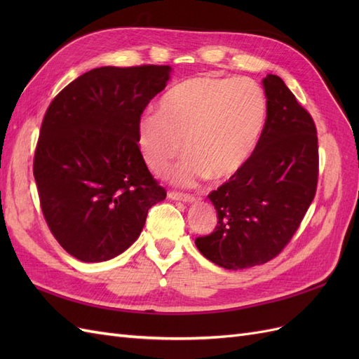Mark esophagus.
<instances>
[{"label":"esophagus","mask_w":359,"mask_h":359,"mask_svg":"<svg viewBox=\"0 0 359 359\" xmlns=\"http://www.w3.org/2000/svg\"><path fill=\"white\" fill-rule=\"evenodd\" d=\"M168 196L173 201H182V202H194L196 201V198L193 196V194H187V193H180V191H173V190H169L168 191Z\"/></svg>","instance_id":"obj_1"}]
</instances>
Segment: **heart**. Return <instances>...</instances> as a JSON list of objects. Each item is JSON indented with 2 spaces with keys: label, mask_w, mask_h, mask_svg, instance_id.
Segmentation results:
<instances>
[{
  "label": "heart",
  "mask_w": 359,
  "mask_h": 359,
  "mask_svg": "<svg viewBox=\"0 0 359 359\" xmlns=\"http://www.w3.org/2000/svg\"><path fill=\"white\" fill-rule=\"evenodd\" d=\"M265 119L266 100L255 81L196 76L173 86L157 112L140 119L137 144L147 165L161 172L180 156L184 140L187 156L172 170L177 182L226 180L252 157Z\"/></svg>",
  "instance_id": "heart-1"
}]
</instances>
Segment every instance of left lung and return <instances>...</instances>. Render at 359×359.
I'll return each mask as SVG.
<instances>
[{
    "label": "left lung",
    "instance_id": "1",
    "mask_svg": "<svg viewBox=\"0 0 359 359\" xmlns=\"http://www.w3.org/2000/svg\"><path fill=\"white\" fill-rule=\"evenodd\" d=\"M264 132L245 166L208 194L214 232L196 238L199 252L226 269L269 262L281 253L318 189L319 147L311 115L278 76L262 81Z\"/></svg>",
    "mask_w": 359,
    "mask_h": 359
}]
</instances>
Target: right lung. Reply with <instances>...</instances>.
<instances>
[{"instance_id": "obj_1", "label": "right lung", "mask_w": 359, "mask_h": 359, "mask_svg": "<svg viewBox=\"0 0 359 359\" xmlns=\"http://www.w3.org/2000/svg\"><path fill=\"white\" fill-rule=\"evenodd\" d=\"M170 70L93 69L61 90L43 118L32 165L40 208L60 245L82 262L123 253L166 198L140 153L137 127Z\"/></svg>"}]
</instances>
